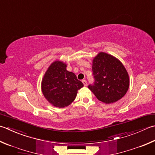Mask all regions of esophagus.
<instances>
[{"label": "esophagus", "mask_w": 155, "mask_h": 155, "mask_svg": "<svg viewBox=\"0 0 155 155\" xmlns=\"http://www.w3.org/2000/svg\"><path fill=\"white\" fill-rule=\"evenodd\" d=\"M82 82H83L84 86H87V81L86 80H83V81H82Z\"/></svg>", "instance_id": "obj_1"}]
</instances>
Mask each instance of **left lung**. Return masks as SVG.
Here are the masks:
<instances>
[{"mask_svg":"<svg viewBox=\"0 0 155 155\" xmlns=\"http://www.w3.org/2000/svg\"><path fill=\"white\" fill-rule=\"evenodd\" d=\"M93 84L88 88L99 101L114 103L125 95L129 88V77L124 65L116 58L100 52L93 61Z\"/></svg>","mask_w":155,"mask_h":155,"instance_id":"8db88e82","label":"left lung"}]
</instances>
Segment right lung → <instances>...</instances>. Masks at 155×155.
Returning <instances> with one entry per match:
<instances>
[{
  "label": "right lung",
  "instance_id": "add662e5",
  "mask_svg": "<svg viewBox=\"0 0 155 155\" xmlns=\"http://www.w3.org/2000/svg\"><path fill=\"white\" fill-rule=\"evenodd\" d=\"M83 87L73 72L66 71L62 62H53L45 72L41 82L44 97L56 107H64L74 101L78 89Z\"/></svg>",
  "mask_w": 155,
  "mask_h": 155
}]
</instances>
